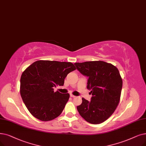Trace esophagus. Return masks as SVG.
I'll return each mask as SVG.
<instances>
[{
  "instance_id": "esophagus-1",
  "label": "esophagus",
  "mask_w": 146,
  "mask_h": 146,
  "mask_svg": "<svg viewBox=\"0 0 146 146\" xmlns=\"http://www.w3.org/2000/svg\"><path fill=\"white\" fill-rule=\"evenodd\" d=\"M70 97H71L72 98H75V97H76V96H73V95H72V94H70Z\"/></svg>"
}]
</instances>
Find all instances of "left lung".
Returning a JSON list of instances; mask_svg holds the SVG:
<instances>
[{"mask_svg":"<svg viewBox=\"0 0 146 146\" xmlns=\"http://www.w3.org/2000/svg\"><path fill=\"white\" fill-rule=\"evenodd\" d=\"M81 74L89 78L87 88L91 90V101L82 98L77 107L80 115L92 124H99L108 119L120 101L122 79L116 67L103 61L76 62Z\"/></svg>","mask_w":146,"mask_h":146,"instance_id":"8db88e82","label":"left lung"}]
</instances>
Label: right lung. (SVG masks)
I'll return each instance as SVG.
<instances>
[{
	"mask_svg": "<svg viewBox=\"0 0 146 146\" xmlns=\"http://www.w3.org/2000/svg\"><path fill=\"white\" fill-rule=\"evenodd\" d=\"M76 68L70 62L39 60L23 72L20 94L24 103L34 117L49 121L61 115L68 101L69 94L54 91L62 86L67 75Z\"/></svg>",
	"mask_w": 146,
	"mask_h": 146,
	"instance_id": "right-lung-1",
	"label": "right lung"
}]
</instances>
